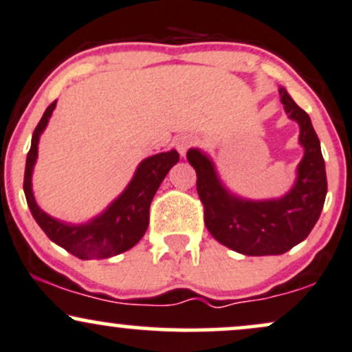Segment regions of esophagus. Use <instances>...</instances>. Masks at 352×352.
<instances>
[{
  "label": "esophagus",
  "instance_id": "obj_1",
  "mask_svg": "<svg viewBox=\"0 0 352 352\" xmlns=\"http://www.w3.org/2000/svg\"><path fill=\"white\" fill-rule=\"evenodd\" d=\"M193 144H195V139H193L192 135H180L175 139V147H177V151L182 153V155H185Z\"/></svg>",
  "mask_w": 352,
  "mask_h": 352
}]
</instances>
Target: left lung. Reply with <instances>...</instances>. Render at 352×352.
<instances>
[{"instance_id": "obj_1", "label": "left lung", "mask_w": 352, "mask_h": 352, "mask_svg": "<svg viewBox=\"0 0 352 352\" xmlns=\"http://www.w3.org/2000/svg\"><path fill=\"white\" fill-rule=\"evenodd\" d=\"M280 96L286 114L300 124V142L305 147L296 184L283 199H236L221 187L213 164L204 153L197 148L187 152L188 164L197 172L205 227L221 245L248 256L281 254L301 243L316 225L328 192L324 159L309 116L283 87Z\"/></svg>"}]
</instances>
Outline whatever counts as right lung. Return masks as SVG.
<instances>
[{"instance_id":"right-lung-1","label":"right lung","mask_w":352,"mask_h":352,"mask_svg":"<svg viewBox=\"0 0 352 352\" xmlns=\"http://www.w3.org/2000/svg\"><path fill=\"white\" fill-rule=\"evenodd\" d=\"M54 107L56 100L44 111L41 120L36 125L33 139H31V148L26 157L23 187L28 207L47 238L74 256L82 258V260H102V258H111L114 254L127 252L144 236L148 227V210H151L153 195L168 170L179 162V152H162L145 159L139 165L134 179L125 188V192L102 215L78 227L60 223L38 207L33 190H31V173H33L36 157H38V140Z\"/></svg>"}]
</instances>
